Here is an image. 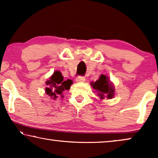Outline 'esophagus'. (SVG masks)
I'll use <instances>...</instances> for the list:
<instances>
[{
    "label": "esophagus",
    "instance_id": "1",
    "mask_svg": "<svg viewBox=\"0 0 158 158\" xmlns=\"http://www.w3.org/2000/svg\"><path fill=\"white\" fill-rule=\"evenodd\" d=\"M85 81V77L83 76H78L76 77V79H75V81L78 82V83H81V82H84Z\"/></svg>",
    "mask_w": 158,
    "mask_h": 158
}]
</instances>
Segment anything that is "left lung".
<instances>
[{
    "label": "left lung",
    "mask_w": 158,
    "mask_h": 158,
    "mask_svg": "<svg viewBox=\"0 0 158 158\" xmlns=\"http://www.w3.org/2000/svg\"><path fill=\"white\" fill-rule=\"evenodd\" d=\"M91 85L93 89L98 92L100 99H104L106 97L108 99H111L115 93V88L113 83L110 82L109 78L105 75H101L99 79L97 80L95 83L92 82Z\"/></svg>",
    "instance_id": "obj_1"
}]
</instances>
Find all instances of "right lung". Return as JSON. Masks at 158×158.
Wrapping results in <instances>:
<instances>
[{
  "label": "right lung",
  "instance_id": "1",
  "mask_svg": "<svg viewBox=\"0 0 158 158\" xmlns=\"http://www.w3.org/2000/svg\"><path fill=\"white\" fill-rule=\"evenodd\" d=\"M46 88L45 93L48 95L52 98V100H56L59 95L63 97L62 93L64 90H69L70 85L73 84V81L68 79L67 81H64L63 77L61 73L58 70L55 71L52 76L46 81Z\"/></svg>",
  "mask_w": 158,
  "mask_h": 158
}]
</instances>
